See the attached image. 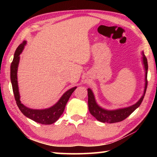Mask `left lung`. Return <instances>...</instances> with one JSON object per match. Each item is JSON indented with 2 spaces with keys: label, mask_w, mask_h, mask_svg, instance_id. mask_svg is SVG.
<instances>
[{
  "label": "left lung",
  "mask_w": 157,
  "mask_h": 157,
  "mask_svg": "<svg viewBox=\"0 0 157 157\" xmlns=\"http://www.w3.org/2000/svg\"><path fill=\"white\" fill-rule=\"evenodd\" d=\"M142 62L143 64V67L145 69V87L143 94L138 102L132 105L129 107L119 108L116 109L109 110L106 109L102 108V107L98 104L96 100H95V95L92 90L89 88L87 89L88 91V105L89 110L91 115L95 117L98 121L102 122V123H114L121 122L127 118L130 114L134 112L136 109L139 107L141 104L142 101L144 98L146 89H147V58L145 56L144 53L142 52Z\"/></svg>",
  "instance_id": "left-lung-1"
}]
</instances>
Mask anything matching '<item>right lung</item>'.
I'll use <instances>...</instances> for the list:
<instances>
[{"label": "right lung", "mask_w": 157, "mask_h": 157, "mask_svg": "<svg viewBox=\"0 0 157 157\" xmlns=\"http://www.w3.org/2000/svg\"><path fill=\"white\" fill-rule=\"evenodd\" d=\"M27 44V41H23L16 50L14 59L10 66V79L12 85V89L14 92L16 102L20 111L26 117H28L31 120L36 122V123L43 124H50L56 122L59 117L62 116L66 107V103L70 98L71 94L75 91L77 86L71 88L66 91L62 96L59 98L57 103H55L52 107L41 109H34L27 107L22 104L20 100V94L18 89V80H17V71L18 66L20 61V55L22 53L25 46Z\"/></svg>", "instance_id": "add662e5"}]
</instances>
